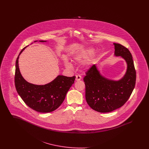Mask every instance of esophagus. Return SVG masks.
Listing matches in <instances>:
<instances>
[{
	"mask_svg": "<svg viewBox=\"0 0 149 149\" xmlns=\"http://www.w3.org/2000/svg\"><path fill=\"white\" fill-rule=\"evenodd\" d=\"M81 79V77L80 75H76V78H75V80L76 81H79Z\"/></svg>",
	"mask_w": 149,
	"mask_h": 149,
	"instance_id": "esophagus-1",
	"label": "esophagus"
}]
</instances>
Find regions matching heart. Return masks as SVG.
Instances as JSON below:
<instances>
[{"label": "heart", "instance_id": "heart-1", "mask_svg": "<svg viewBox=\"0 0 149 149\" xmlns=\"http://www.w3.org/2000/svg\"><path fill=\"white\" fill-rule=\"evenodd\" d=\"M94 49L93 47H89L88 49H86L85 50L82 51L81 52L78 53V54H76L75 56L74 57V58L75 61L78 62H81L84 61L86 59L88 58L90 56L92 55L93 54L94 52ZM65 66L66 68H71L72 67V64L69 62V61H66L65 63Z\"/></svg>", "mask_w": 149, "mask_h": 149}]
</instances>
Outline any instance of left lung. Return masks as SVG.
I'll list each match as a JSON object with an SVG mask.
<instances>
[{"label":"left lung","mask_w":149,"mask_h":149,"mask_svg":"<svg viewBox=\"0 0 149 149\" xmlns=\"http://www.w3.org/2000/svg\"><path fill=\"white\" fill-rule=\"evenodd\" d=\"M113 45L114 55L122 57L127 64L124 76L118 80L108 79L102 75L96 65H94L83 79L87 103L93 109L101 113L110 112L122 106L135 88L136 77L132 55L120 44Z\"/></svg>","instance_id":"obj_1"}]
</instances>
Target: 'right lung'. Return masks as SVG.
I'll return each instance as SVG.
<instances>
[{
  "instance_id": "obj_1",
  "label": "right lung",
  "mask_w": 149,
  "mask_h": 149,
  "mask_svg": "<svg viewBox=\"0 0 149 149\" xmlns=\"http://www.w3.org/2000/svg\"><path fill=\"white\" fill-rule=\"evenodd\" d=\"M27 47L22 50L16 60L14 78L16 90L22 100L31 108L41 113L52 112L63 103L66 93L74 83L75 76L68 77L59 75L45 85L29 83L22 77L18 65L19 55Z\"/></svg>"
}]
</instances>
